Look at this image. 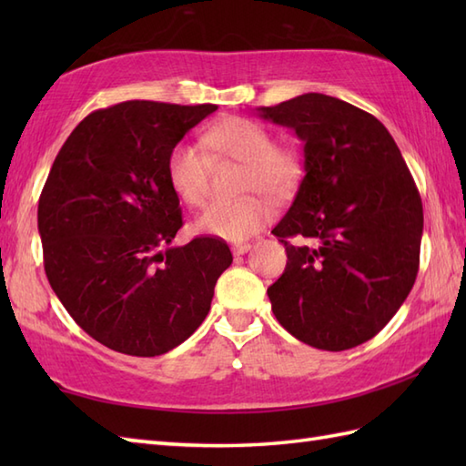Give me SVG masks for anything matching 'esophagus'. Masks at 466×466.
I'll use <instances>...</instances> for the list:
<instances>
[{
	"mask_svg": "<svg viewBox=\"0 0 466 466\" xmlns=\"http://www.w3.org/2000/svg\"><path fill=\"white\" fill-rule=\"evenodd\" d=\"M250 248H252V246H250L248 242L234 244V246H232V254H234V256H240V254H246V252H248Z\"/></svg>",
	"mask_w": 466,
	"mask_h": 466,
	"instance_id": "obj_1",
	"label": "esophagus"
}]
</instances>
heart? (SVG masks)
<instances>
[{
	"label": "heart",
	"mask_w": 466,
	"mask_h": 466,
	"mask_svg": "<svg viewBox=\"0 0 466 466\" xmlns=\"http://www.w3.org/2000/svg\"><path fill=\"white\" fill-rule=\"evenodd\" d=\"M202 142L210 150L232 157L246 166L242 190L256 192L236 202H216L196 218L194 230L214 238L242 242L272 222L274 206L264 192L282 198L294 190L302 174L296 150L274 144L268 127L230 116L208 127ZM167 184L174 196L186 206H202L210 192V156L200 144L177 142L166 160Z\"/></svg>",
	"instance_id": "obj_1"
}]
</instances>
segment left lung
<instances>
[{
    "label": "left lung",
    "instance_id": "8db88e82",
    "mask_svg": "<svg viewBox=\"0 0 466 466\" xmlns=\"http://www.w3.org/2000/svg\"><path fill=\"white\" fill-rule=\"evenodd\" d=\"M258 112L304 142V177L272 230L289 256L268 289L272 312L314 349H354L389 324L417 280L419 187L389 130L360 107L302 94Z\"/></svg>",
    "mask_w": 466,
    "mask_h": 466
}]
</instances>
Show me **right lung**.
<instances>
[{
	"label": "right lung",
	"instance_id": "1",
	"mask_svg": "<svg viewBox=\"0 0 466 466\" xmlns=\"http://www.w3.org/2000/svg\"><path fill=\"white\" fill-rule=\"evenodd\" d=\"M216 110L150 100L96 110L49 170L37 206L46 276L76 324L116 352L160 356L182 344L232 264L214 236L170 246L184 222L167 154Z\"/></svg>",
	"mask_w": 466,
	"mask_h": 466
}]
</instances>
